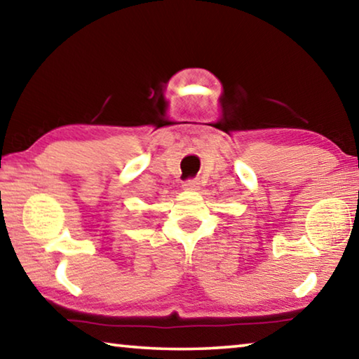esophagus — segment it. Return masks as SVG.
Returning <instances> with one entry per match:
<instances>
[{
	"instance_id": "esophagus-1",
	"label": "esophagus",
	"mask_w": 359,
	"mask_h": 359,
	"mask_svg": "<svg viewBox=\"0 0 359 359\" xmlns=\"http://www.w3.org/2000/svg\"><path fill=\"white\" fill-rule=\"evenodd\" d=\"M183 187L184 189H197L198 187V181L197 180H187V181H184L183 183Z\"/></svg>"
}]
</instances>
